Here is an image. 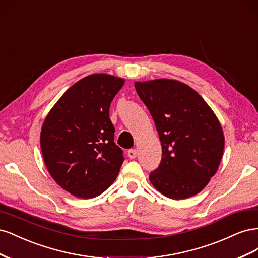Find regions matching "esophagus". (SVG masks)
I'll return each instance as SVG.
<instances>
[{"instance_id": "34e87169", "label": "esophagus", "mask_w": 258, "mask_h": 258, "mask_svg": "<svg viewBox=\"0 0 258 258\" xmlns=\"http://www.w3.org/2000/svg\"><path fill=\"white\" fill-rule=\"evenodd\" d=\"M137 155H138V151L137 150H129L128 151V157L130 159H135L137 157Z\"/></svg>"}]
</instances>
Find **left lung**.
<instances>
[{"instance_id":"left-lung-1","label":"left lung","mask_w":258,"mask_h":258,"mask_svg":"<svg viewBox=\"0 0 258 258\" xmlns=\"http://www.w3.org/2000/svg\"><path fill=\"white\" fill-rule=\"evenodd\" d=\"M150 111L162 146V157L150 181L171 199H185L205 188L224 151L221 123L198 93L173 80L136 83Z\"/></svg>"}]
</instances>
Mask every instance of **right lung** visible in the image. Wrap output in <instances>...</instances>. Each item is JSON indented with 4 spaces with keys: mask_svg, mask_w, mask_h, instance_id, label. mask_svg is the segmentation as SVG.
I'll return each instance as SVG.
<instances>
[{
    "mask_svg": "<svg viewBox=\"0 0 258 258\" xmlns=\"http://www.w3.org/2000/svg\"><path fill=\"white\" fill-rule=\"evenodd\" d=\"M124 81L92 74L70 87L46 117L41 148L50 175L75 197H97L115 181L124 160L114 142L110 105Z\"/></svg>",
    "mask_w": 258,
    "mask_h": 258,
    "instance_id": "obj_1",
    "label": "right lung"
}]
</instances>
